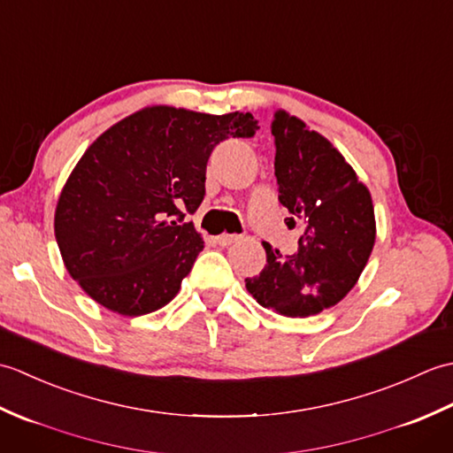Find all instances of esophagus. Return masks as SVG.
I'll list each match as a JSON object with an SVG mask.
<instances>
[{
	"label": "esophagus",
	"mask_w": 453,
	"mask_h": 453,
	"mask_svg": "<svg viewBox=\"0 0 453 453\" xmlns=\"http://www.w3.org/2000/svg\"><path fill=\"white\" fill-rule=\"evenodd\" d=\"M239 239H242V235H229V234H224V235H218V237H216V243L221 245V247H227V245L237 243Z\"/></svg>",
	"instance_id": "obj_1"
}]
</instances>
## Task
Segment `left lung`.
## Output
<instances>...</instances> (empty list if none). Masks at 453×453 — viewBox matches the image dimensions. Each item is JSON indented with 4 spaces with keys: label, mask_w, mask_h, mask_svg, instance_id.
<instances>
[{
    "label": "left lung",
    "mask_w": 453,
    "mask_h": 453,
    "mask_svg": "<svg viewBox=\"0 0 453 453\" xmlns=\"http://www.w3.org/2000/svg\"><path fill=\"white\" fill-rule=\"evenodd\" d=\"M273 136L278 200L305 232L297 253L288 257L263 243L266 265L245 286L266 310L307 317L339 303L368 263L375 242L372 196L331 142L300 119L278 111Z\"/></svg>",
    "instance_id": "obj_1"
}]
</instances>
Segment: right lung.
Here are the masks:
<instances>
[{"mask_svg": "<svg viewBox=\"0 0 453 453\" xmlns=\"http://www.w3.org/2000/svg\"><path fill=\"white\" fill-rule=\"evenodd\" d=\"M257 128L251 112L151 107L101 134L56 206V242L73 280L120 315L167 305L204 249L188 216L204 200L210 153Z\"/></svg>", "mask_w": 453, "mask_h": 453, "instance_id": "1", "label": "right lung"}]
</instances>
